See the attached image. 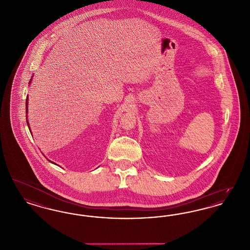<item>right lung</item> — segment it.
Instances as JSON below:
<instances>
[{
	"label": "right lung",
	"mask_w": 250,
	"mask_h": 250,
	"mask_svg": "<svg viewBox=\"0 0 250 250\" xmlns=\"http://www.w3.org/2000/svg\"><path fill=\"white\" fill-rule=\"evenodd\" d=\"M33 77H34V76H32V78H33ZM32 80H33V79H31V81H30L29 83H32ZM28 100H29V98H28V95H27V98H26V120H27V125H28V127H29V130H30L31 134H32V131H31V128H30V125H29V121H28V115H27V113H28ZM48 161H50V160H48ZM50 162H51L52 164H55V163L52 162V161H50ZM55 165H56V164H55Z\"/></svg>",
	"instance_id": "add662e5"
}]
</instances>
